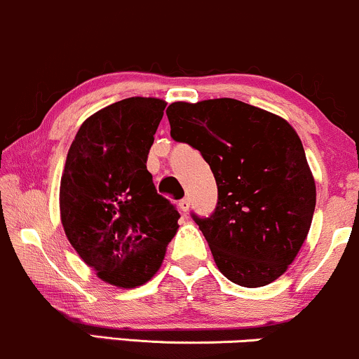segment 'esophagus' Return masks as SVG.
<instances>
[{
  "instance_id": "34e87169",
  "label": "esophagus",
  "mask_w": 359,
  "mask_h": 359,
  "mask_svg": "<svg viewBox=\"0 0 359 359\" xmlns=\"http://www.w3.org/2000/svg\"><path fill=\"white\" fill-rule=\"evenodd\" d=\"M189 207H191V201H189V197L180 198V201H179V209H180V212L187 214V212H189Z\"/></svg>"
}]
</instances>
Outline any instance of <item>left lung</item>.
<instances>
[{
    "label": "left lung",
    "instance_id": "8db88e82",
    "mask_svg": "<svg viewBox=\"0 0 359 359\" xmlns=\"http://www.w3.org/2000/svg\"><path fill=\"white\" fill-rule=\"evenodd\" d=\"M167 116L170 137L198 150L217 184L214 212L192 219L219 271L244 287L273 283L299 252L316 207L294 128L234 98L175 102Z\"/></svg>",
    "mask_w": 359,
    "mask_h": 359
}]
</instances>
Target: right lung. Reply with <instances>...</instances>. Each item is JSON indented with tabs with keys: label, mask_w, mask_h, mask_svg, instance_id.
<instances>
[{
	"label": "right lung",
	"mask_w": 359,
	"mask_h": 359,
	"mask_svg": "<svg viewBox=\"0 0 359 359\" xmlns=\"http://www.w3.org/2000/svg\"><path fill=\"white\" fill-rule=\"evenodd\" d=\"M167 103L125 98L86 118L68 150L60 214L70 244L105 283L135 287L161 267L180 214L147 157Z\"/></svg>",
	"instance_id": "1"
}]
</instances>
